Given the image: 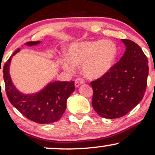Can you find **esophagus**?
Here are the masks:
<instances>
[{
  "instance_id": "obj_1",
  "label": "esophagus",
  "mask_w": 155,
  "mask_h": 155,
  "mask_svg": "<svg viewBox=\"0 0 155 155\" xmlns=\"http://www.w3.org/2000/svg\"><path fill=\"white\" fill-rule=\"evenodd\" d=\"M84 83H85V81H83V78H78L77 79L75 80V82H74V85H75L76 87H78L80 85H82V84H83Z\"/></svg>"
}]
</instances>
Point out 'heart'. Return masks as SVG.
<instances>
[{
	"label": "heart",
	"instance_id": "1",
	"mask_svg": "<svg viewBox=\"0 0 155 155\" xmlns=\"http://www.w3.org/2000/svg\"><path fill=\"white\" fill-rule=\"evenodd\" d=\"M117 54V46L109 40L84 41L72 44L68 49V59H62L61 64L69 72H73L74 66L83 64L85 77L97 79L109 71Z\"/></svg>",
	"mask_w": 155,
	"mask_h": 155
}]
</instances>
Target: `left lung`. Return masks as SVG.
Instances as JSON below:
<instances>
[{
	"label": "left lung",
	"instance_id": "obj_1",
	"mask_svg": "<svg viewBox=\"0 0 155 155\" xmlns=\"http://www.w3.org/2000/svg\"><path fill=\"white\" fill-rule=\"evenodd\" d=\"M126 51L120 60L104 76L92 81V106L101 117H122L142 100L146 91L149 66L140 47L121 39Z\"/></svg>",
	"mask_w": 155,
	"mask_h": 155
}]
</instances>
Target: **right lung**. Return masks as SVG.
I'll return each instance as SVG.
<instances>
[{
	"label": "right lung",
	"instance_id": "right-lung-1",
	"mask_svg": "<svg viewBox=\"0 0 155 155\" xmlns=\"http://www.w3.org/2000/svg\"><path fill=\"white\" fill-rule=\"evenodd\" d=\"M39 43V41H28L26 45L32 46ZM19 50L17 49L12 56ZM12 56L3 69L5 93L11 104L25 117L36 123L49 124L58 121L65 111L67 100L75 89L74 82H54L35 94H22L13 85L9 74Z\"/></svg>",
	"mask_w": 155,
	"mask_h": 155
}]
</instances>
